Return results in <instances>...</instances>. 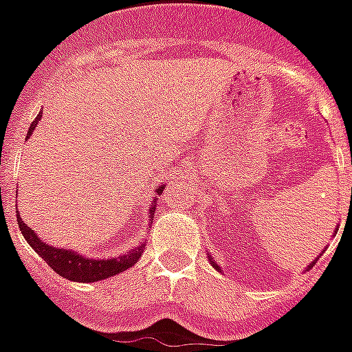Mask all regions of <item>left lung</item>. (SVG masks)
<instances>
[{
  "label": "left lung",
  "mask_w": 352,
  "mask_h": 352,
  "mask_svg": "<svg viewBox=\"0 0 352 352\" xmlns=\"http://www.w3.org/2000/svg\"><path fill=\"white\" fill-rule=\"evenodd\" d=\"M208 258H210V256H208ZM210 263H212V266H214V268H217V270H220V268H218V264L214 263V261H212V258H210ZM312 264H314V263H310L309 266H307V268H310V266H312Z\"/></svg>",
  "instance_id": "1"
}]
</instances>
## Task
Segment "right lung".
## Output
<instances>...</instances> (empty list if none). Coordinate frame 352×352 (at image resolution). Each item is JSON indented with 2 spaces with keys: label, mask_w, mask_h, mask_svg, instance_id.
Returning a JSON list of instances; mask_svg holds the SVG:
<instances>
[{
  "label": "right lung",
  "mask_w": 352,
  "mask_h": 352,
  "mask_svg": "<svg viewBox=\"0 0 352 352\" xmlns=\"http://www.w3.org/2000/svg\"><path fill=\"white\" fill-rule=\"evenodd\" d=\"M42 120V113L36 116V120H34L30 128H28V134L26 135H32L34 128L36 124ZM162 190H164V186L157 190V195H161ZM155 205H157V197L153 201L151 210H149V218L155 212ZM16 222H19V228H21V232H23L24 239L30 243L36 253L42 256L45 263L50 264L51 268L55 270V272L63 276V278H67L70 282H101V280H107V278H111V276H116V274L124 272L128 270L130 266H134L138 261H140V256L144 254L145 243L142 245H138L135 249H130V253L122 254V256H115V258H98V261H94V258H86V256H82L76 251H70V249H57V247H51L47 243H43L40 237L34 234L32 228H28L24 224V220L19 214H16Z\"/></svg>",
  "instance_id": "obj_1"
}]
</instances>
